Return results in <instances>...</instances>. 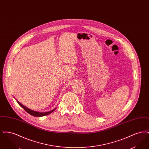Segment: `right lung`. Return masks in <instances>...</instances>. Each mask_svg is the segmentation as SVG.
I'll return each instance as SVG.
<instances>
[{"mask_svg":"<svg viewBox=\"0 0 149 149\" xmlns=\"http://www.w3.org/2000/svg\"><path fill=\"white\" fill-rule=\"evenodd\" d=\"M18 103L19 104V105L20 106L22 107L27 113H29V114L33 116H35V117H42V116H46V115H48L49 114L52 113L55 109H54V110L50 111V112H45V113H43V112H36V111H33L30 109H29L28 108H27L26 107L24 106L23 104H22L21 103H20L18 101H17Z\"/></svg>","mask_w":149,"mask_h":149,"instance_id":"right-lung-1","label":"right lung"}]
</instances>
